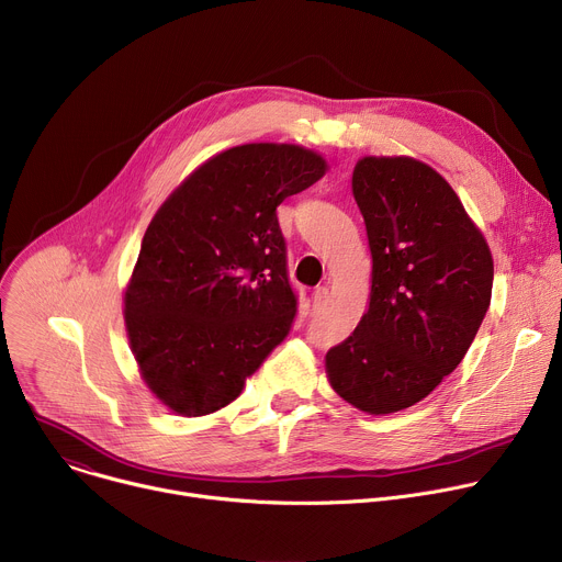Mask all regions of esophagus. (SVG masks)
<instances>
[{
  "label": "esophagus",
  "instance_id": "34e87169",
  "mask_svg": "<svg viewBox=\"0 0 562 562\" xmlns=\"http://www.w3.org/2000/svg\"><path fill=\"white\" fill-rule=\"evenodd\" d=\"M327 300H329V289H327V286H317V289L313 291V311L323 308V306L327 304Z\"/></svg>",
  "mask_w": 562,
  "mask_h": 562
}]
</instances>
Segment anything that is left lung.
<instances>
[{
  "label": "left lung",
  "instance_id": "left-lung-1",
  "mask_svg": "<svg viewBox=\"0 0 562 562\" xmlns=\"http://www.w3.org/2000/svg\"><path fill=\"white\" fill-rule=\"evenodd\" d=\"M351 191L371 251L369 308L325 369L349 405L384 416L460 364L492 302L494 258L451 184L416 157H360Z\"/></svg>",
  "mask_w": 562,
  "mask_h": 562
}]
</instances>
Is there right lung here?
<instances>
[{
    "mask_svg": "<svg viewBox=\"0 0 562 562\" xmlns=\"http://www.w3.org/2000/svg\"><path fill=\"white\" fill-rule=\"evenodd\" d=\"M327 169L300 144H239L155 211L124 289V325L144 384L173 414L233 403L289 334L295 295L276 209Z\"/></svg>",
    "mask_w": 562,
    "mask_h": 562,
    "instance_id": "1",
    "label": "right lung"
}]
</instances>
